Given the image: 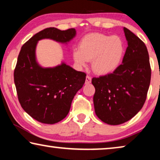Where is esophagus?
<instances>
[{"mask_svg": "<svg viewBox=\"0 0 160 160\" xmlns=\"http://www.w3.org/2000/svg\"><path fill=\"white\" fill-rule=\"evenodd\" d=\"M91 82V78L90 76H86V78H85V84H90Z\"/></svg>", "mask_w": 160, "mask_h": 160, "instance_id": "1", "label": "esophagus"}]
</instances>
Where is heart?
Instances as JSON below:
<instances>
[{
  "instance_id": "heart-1",
  "label": "heart",
  "mask_w": 160,
  "mask_h": 160,
  "mask_svg": "<svg viewBox=\"0 0 160 160\" xmlns=\"http://www.w3.org/2000/svg\"><path fill=\"white\" fill-rule=\"evenodd\" d=\"M124 44L118 36L94 33L80 40L79 49H74L72 56L79 67H85L92 60V70L100 75H107L116 70L122 61Z\"/></svg>"
}]
</instances>
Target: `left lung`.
<instances>
[{
	"label": "left lung",
	"mask_w": 160,
	"mask_h": 160,
	"mask_svg": "<svg viewBox=\"0 0 160 160\" xmlns=\"http://www.w3.org/2000/svg\"><path fill=\"white\" fill-rule=\"evenodd\" d=\"M123 32L128 47L122 64L113 73L92 79L95 114L109 125L125 123L141 110L151 80L146 45L128 28Z\"/></svg>",
	"instance_id": "8db88e82"
}]
</instances>
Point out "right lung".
<instances>
[{
    "mask_svg": "<svg viewBox=\"0 0 160 160\" xmlns=\"http://www.w3.org/2000/svg\"><path fill=\"white\" fill-rule=\"evenodd\" d=\"M75 36V28H47L21 47L14 70L18 98L23 110L39 122L54 124L66 117L74 96L84 85L86 74L64 62L53 68H43L36 57L37 43L49 39L68 44Z\"/></svg>",
    "mask_w": 160,
    "mask_h": 160,
    "instance_id": "right-lung-1",
    "label": "right lung"
}]
</instances>
